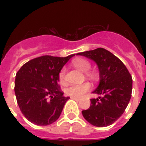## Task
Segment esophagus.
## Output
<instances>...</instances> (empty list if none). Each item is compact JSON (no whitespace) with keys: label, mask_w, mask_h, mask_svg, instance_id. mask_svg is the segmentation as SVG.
Returning a JSON list of instances; mask_svg holds the SVG:
<instances>
[{"label":"esophagus","mask_w":146,"mask_h":146,"mask_svg":"<svg viewBox=\"0 0 146 146\" xmlns=\"http://www.w3.org/2000/svg\"><path fill=\"white\" fill-rule=\"evenodd\" d=\"M71 99H73V100H76V101H80V98H77V97H73V96H72V97H71Z\"/></svg>","instance_id":"34e87169"}]
</instances>
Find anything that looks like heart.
I'll return each instance as SVG.
<instances>
[{
	"label": "heart",
	"mask_w": 146,
	"mask_h": 146,
	"mask_svg": "<svg viewBox=\"0 0 146 146\" xmlns=\"http://www.w3.org/2000/svg\"><path fill=\"white\" fill-rule=\"evenodd\" d=\"M73 65L78 70L82 72H87L91 68V64L87 60L84 58H76L73 60ZM89 76H93L92 73H89ZM64 76H65V70L62 69L59 73V81L61 83L64 82ZM91 88V86L89 82H84L82 84L71 85L66 89V93L68 96L73 97H80V96L88 92Z\"/></svg>",
	"instance_id": "obj_1"
}]
</instances>
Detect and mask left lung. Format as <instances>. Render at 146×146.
Here are the masks:
<instances>
[{
    "label": "left lung",
    "instance_id": "left-lung-1",
    "mask_svg": "<svg viewBox=\"0 0 146 146\" xmlns=\"http://www.w3.org/2000/svg\"><path fill=\"white\" fill-rule=\"evenodd\" d=\"M92 60L99 70L100 81L92 92L89 109L82 111L86 120L95 127H104L115 122L124 112L131 98L133 80L123 63L102 48L76 54Z\"/></svg>",
    "mask_w": 146,
    "mask_h": 146
}]
</instances>
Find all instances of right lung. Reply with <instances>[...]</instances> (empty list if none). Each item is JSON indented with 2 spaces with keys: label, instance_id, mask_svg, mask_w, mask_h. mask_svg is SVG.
Returning a JSON list of instances; mask_svg holds the SVG:
<instances>
[{
  "label": "right lung",
  "instance_id": "add662e5",
  "mask_svg": "<svg viewBox=\"0 0 146 146\" xmlns=\"http://www.w3.org/2000/svg\"><path fill=\"white\" fill-rule=\"evenodd\" d=\"M73 56H42L26 63L17 73L14 91L17 103L31 123L47 126L59 118L70 99L63 96L60 89L59 73Z\"/></svg>",
  "mask_w": 146,
  "mask_h": 146
}]
</instances>
